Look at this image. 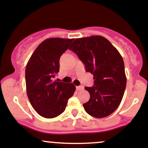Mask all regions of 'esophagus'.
I'll return each instance as SVG.
<instances>
[{
  "instance_id": "1",
  "label": "esophagus",
  "mask_w": 148,
  "mask_h": 148,
  "mask_svg": "<svg viewBox=\"0 0 148 148\" xmlns=\"http://www.w3.org/2000/svg\"><path fill=\"white\" fill-rule=\"evenodd\" d=\"M76 89H77V91L82 90V89H84V86H77V87H76Z\"/></svg>"
}]
</instances>
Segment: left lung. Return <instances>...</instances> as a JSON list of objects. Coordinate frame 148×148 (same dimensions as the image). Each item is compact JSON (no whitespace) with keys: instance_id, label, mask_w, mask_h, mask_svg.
<instances>
[{"instance_id":"1","label":"left lung","mask_w":148,"mask_h":148,"mask_svg":"<svg viewBox=\"0 0 148 148\" xmlns=\"http://www.w3.org/2000/svg\"><path fill=\"white\" fill-rule=\"evenodd\" d=\"M69 49L74 51L94 76V86H86L90 98L83 104L94 117L102 118L120 105L126 87L125 64L120 53L104 37L92 36L76 38Z\"/></svg>"}]
</instances>
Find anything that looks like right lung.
<instances>
[{
    "label": "right lung",
    "mask_w": 148,
    "mask_h": 148,
    "mask_svg": "<svg viewBox=\"0 0 148 148\" xmlns=\"http://www.w3.org/2000/svg\"><path fill=\"white\" fill-rule=\"evenodd\" d=\"M73 38H47L38 46L26 67V92L38 114L53 118L64 112L68 99L74 95L72 83L54 79L59 71V59L68 49Z\"/></svg>",
    "instance_id": "right-lung-1"
}]
</instances>
